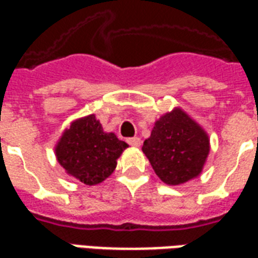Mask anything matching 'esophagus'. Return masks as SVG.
<instances>
[{
  "label": "esophagus",
  "instance_id": "34e87169",
  "mask_svg": "<svg viewBox=\"0 0 258 258\" xmlns=\"http://www.w3.org/2000/svg\"><path fill=\"white\" fill-rule=\"evenodd\" d=\"M127 142H128L131 146H134V148H139V146H141V138H138V137H134V138H128V139H127Z\"/></svg>",
  "mask_w": 258,
  "mask_h": 258
}]
</instances>
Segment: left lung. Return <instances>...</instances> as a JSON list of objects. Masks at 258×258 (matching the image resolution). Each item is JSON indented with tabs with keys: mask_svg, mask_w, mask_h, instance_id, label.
Here are the masks:
<instances>
[{
	"mask_svg": "<svg viewBox=\"0 0 258 258\" xmlns=\"http://www.w3.org/2000/svg\"><path fill=\"white\" fill-rule=\"evenodd\" d=\"M208 134L184 110L175 108L154 123L142 146L154 172L164 183L176 186L201 173L209 154Z\"/></svg>",
	"mask_w": 258,
	"mask_h": 258,
	"instance_id": "1",
	"label": "left lung"
}]
</instances>
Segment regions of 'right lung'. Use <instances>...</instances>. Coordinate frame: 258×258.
<instances>
[{"label": "right lung", "mask_w": 258, "mask_h": 258, "mask_svg": "<svg viewBox=\"0 0 258 258\" xmlns=\"http://www.w3.org/2000/svg\"><path fill=\"white\" fill-rule=\"evenodd\" d=\"M128 148L113 133H105L94 114L72 121L56 145V157L68 175L85 184L104 182Z\"/></svg>", "instance_id": "1"}]
</instances>
